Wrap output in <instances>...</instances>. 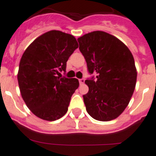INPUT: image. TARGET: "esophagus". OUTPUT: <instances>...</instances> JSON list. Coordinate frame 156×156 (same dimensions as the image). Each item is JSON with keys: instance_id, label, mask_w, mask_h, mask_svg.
I'll list each match as a JSON object with an SVG mask.
<instances>
[{"instance_id": "esophagus-1", "label": "esophagus", "mask_w": 156, "mask_h": 156, "mask_svg": "<svg viewBox=\"0 0 156 156\" xmlns=\"http://www.w3.org/2000/svg\"><path fill=\"white\" fill-rule=\"evenodd\" d=\"M79 82H80V84H83V83H85V80L84 79H80V80H79Z\"/></svg>"}]
</instances>
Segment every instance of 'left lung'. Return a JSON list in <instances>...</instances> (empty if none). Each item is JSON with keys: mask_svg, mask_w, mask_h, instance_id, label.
<instances>
[{"mask_svg": "<svg viewBox=\"0 0 156 156\" xmlns=\"http://www.w3.org/2000/svg\"><path fill=\"white\" fill-rule=\"evenodd\" d=\"M80 52L90 74L96 78L85 81L89 92L83 95L88 114L97 121L118 118L128 105L136 83L133 57L118 38L95 31L78 38Z\"/></svg>", "mask_w": 156, "mask_h": 156, "instance_id": "8db88e82", "label": "left lung"}]
</instances>
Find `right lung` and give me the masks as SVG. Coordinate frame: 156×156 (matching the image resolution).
Listing matches in <instances>:
<instances>
[{
	"label": "right lung",
	"mask_w": 156,
	"mask_h": 156,
	"mask_svg": "<svg viewBox=\"0 0 156 156\" xmlns=\"http://www.w3.org/2000/svg\"><path fill=\"white\" fill-rule=\"evenodd\" d=\"M78 48L73 35L51 30L34 40L21 58L17 79L23 99L38 118L56 121L68 110L79 87L76 78L61 77L67 61Z\"/></svg>",
	"instance_id": "right-lung-1"
}]
</instances>
